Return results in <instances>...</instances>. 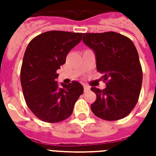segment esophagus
Listing matches in <instances>:
<instances>
[{"instance_id": "1", "label": "esophagus", "mask_w": 156, "mask_h": 156, "mask_svg": "<svg viewBox=\"0 0 156 156\" xmlns=\"http://www.w3.org/2000/svg\"><path fill=\"white\" fill-rule=\"evenodd\" d=\"M83 89H84V92H88L90 90V87L88 85H83Z\"/></svg>"}]
</instances>
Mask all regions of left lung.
Listing matches in <instances>:
<instances>
[{"instance_id":"1","label":"left lung","mask_w":156,"mask_h":156,"mask_svg":"<svg viewBox=\"0 0 156 156\" xmlns=\"http://www.w3.org/2000/svg\"><path fill=\"white\" fill-rule=\"evenodd\" d=\"M83 41L96 58L97 70L106 81V88L92 87L96 101L91 110L108 121L127 116L138 101L142 85V68L135 46L130 39L115 32L83 33Z\"/></svg>"}]
</instances>
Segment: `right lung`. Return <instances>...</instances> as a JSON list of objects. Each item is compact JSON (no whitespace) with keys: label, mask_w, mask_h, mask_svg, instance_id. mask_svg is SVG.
I'll return each mask as SVG.
<instances>
[{"label":"right lung","mask_w":156,"mask_h":156,"mask_svg":"<svg viewBox=\"0 0 156 156\" xmlns=\"http://www.w3.org/2000/svg\"><path fill=\"white\" fill-rule=\"evenodd\" d=\"M83 33L50 31L29 42L23 57L21 83L30 110L48 123L68 119L83 93L78 81L58 84L57 70L66 62V57L82 40Z\"/></svg>","instance_id":"obj_1"}]
</instances>
